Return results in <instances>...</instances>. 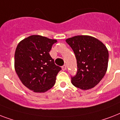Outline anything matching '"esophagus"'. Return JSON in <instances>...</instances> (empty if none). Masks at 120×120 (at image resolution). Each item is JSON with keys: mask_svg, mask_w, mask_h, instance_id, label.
<instances>
[{"mask_svg": "<svg viewBox=\"0 0 120 120\" xmlns=\"http://www.w3.org/2000/svg\"><path fill=\"white\" fill-rule=\"evenodd\" d=\"M62 70H64V71L67 70V66H66V65H64V66H62Z\"/></svg>", "mask_w": 120, "mask_h": 120, "instance_id": "esophagus-1", "label": "esophagus"}]
</instances>
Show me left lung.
<instances>
[{"label": "left lung", "mask_w": 120, "mask_h": 120, "mask_svg": "<svg viewBox=\"0 0 120 120\" xmlns=\"http://www.w3.org/2000/svg\"><path fill=\"white\" fill-rule=\"evenodd\" d=\"M77 59V72L71 77V83L82 90L96 86L105 75L108 64V51L97 38L88 35H77L68 38Z\"/></svg>", "instance_id": "left-lung-1"}]
</instances>
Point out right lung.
<instances>
[{"instance_id":"add662e5","label":"right lung","mask_w":120,"mask_h":120,"mask_svg":"<svg viewBox=\"0 0 120 120\" xmlns=\"http://www.w3.org/2000/svg\"><path fill=\"white\" fill-rule=\"evenodd\" d=\"M56 41L41 35H31L20 41L16 48V73L22 83L34 92L43 93L52 88L62 70L49 53Z\"/></svg>"}]
</instances>
